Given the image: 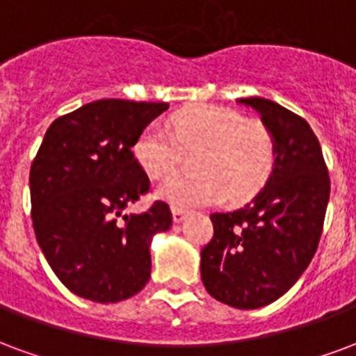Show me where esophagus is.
<instances>
[{"instance_id":"esophagus-1","label":"esophagus","mask_w":356,"mask_h":356,"mask_svg":"<svg viewBox=\"0 0 356 356\" xmlns=\"http://www.w3.org/2000/svg\"><path fill=\"white\" fill-rule=\"evenodd\" d=\"M188 216V210H181V209H172V220H175L176 224H180L184 222Z\"/></svg>"}]
</instances>
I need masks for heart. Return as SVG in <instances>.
I'll return each instance as SVG.
<instances>
[{"instance_id":"b5f03b06","label":"heart","mask_w":356,"mask_h":356,"mask_svg":"<svg viewBox=\"0 0 356 356\" xmlns=\"http://www.w3.org/2000/svg\"><path fill=\"white\" fill-rule=\"evenodd\" d=\"M181 152L195 153L197 176H172L157 186V197L184 209L246 201L266 186L277 167L273 132L260 121H246L225 106H195L165 124L149 123L142 129L132 153L152 178L175 172Z\"/></svg>"}]
</instances>
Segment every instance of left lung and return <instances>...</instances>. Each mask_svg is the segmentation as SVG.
<instances>
[{"mask_svg":"<svg viewBox=\"0 0 356 356\" xmlns=\"http://www.w3.org/2000/svg\"><path fill=\"white\" fill-rule=\"evenodd\" d=\"M261 115L277 142V167L243 209L210 214L214 235L201 250L212 298L258 309L294 286L313 260L330 199V176L309 123L260 96L238 98Z\"/></svg>","mask_w":356,"mask_h":356,"instance_id":"obj_1","label":"left lung"}]
</instances>
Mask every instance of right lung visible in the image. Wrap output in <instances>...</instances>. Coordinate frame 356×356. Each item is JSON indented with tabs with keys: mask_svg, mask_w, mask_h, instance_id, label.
Instances as JSON below:
<instances>
[{
	"mask_svg": "<svg viewBox=\"0 0 356 356\" xmlns=\"http://www.w3.org/2000/svg\"><path fill=\"white\" fill-rule=\"evenodd\" d=\"M167 102L106 98L54 119L30 168L32 224L49 266L85 300L115 303L146 286L149 241L172 214L155 201L124 214L149 191L132 146Z\"/></svg>",
	"mask_w": 356,
	"mask_h": 356,
	"instance_id": "obj_1",
	"label": "right lung"
}]
</instances>
